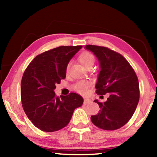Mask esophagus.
<instances>
[{
    "mask_svg": "<svg viewBox=\"0 0 157 157\" xmlns=\"http://www.w3.org/2000/svg\"><path fill=\"white\" fill-rule=\"evenodd\" d=\"M92 101L89 99V98H84V105H88V104H90V103H91Z\"/></svg>",
    "mask_w": 157,
    "mask_h": 157,
    "instance_id": "obj_1",
    "label": "esophagus"
}]
</instances>
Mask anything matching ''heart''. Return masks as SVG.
Returning a JSON list of instances; mask_svg holds the SVG:
<instances>
[{
    "mask_svg": "<svg viewBox=\"0 0 157 157\" xmlns=\"http://www.w3.org/2000/svg\"><path fill=\"white\" fill-rule=\"evenodd\" d=\"M79 60L81 63L83 65L85 68L88 67L90 65H94V62H95V58L94 55L91 53L84 52L82 53L80 56L79 57ZM69 68V65L67 66V68H66V71H68ZM90 82H84L82 81L79 82L78 83H77L75 85V89L78 91V92L80 93V94H86L87 91V89H88L89 87L90 86Z\"/></svg>",
    "mask_w": 157,
    "mask_h": 157,
    "instance_id": "heart-1",
    "label": "heart"
}]
</instances>
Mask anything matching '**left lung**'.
<instances>
[{
  "label": "left lung",
  "instance_id": "1",
  "mask_svg": "<svg viewBox=\"0 0 157 157\" xmlns=\"http://www.w3.org/2000/svg\"><path fill=\"white\" fill-rule=\"evenodd\" d=\"M99 62L100 72L95 88L96 94H109L107 101L97 102L100 108L91 120L105 130H115L124 126L136 110L139 100L137 76L129 62L121 54L106 47L87 45Z\"/></svg>",
  "mask_w": 157,
  "mask_h": 157
}]
</instances>
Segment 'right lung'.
Returning a JSON list of instances; mask_svg holds the SVG:
<instances>
[{
  "instance_id": "add662e5",
  "label": "right lung",
  "mask_w": 157,
  "mask_h": 157,
  "mask_svg": "<svg viewBox=\"0 0 157 157\" xmlns=\"http://www.w3.org/2000/svg\"><path fill=\"white\" fill-rule=\"evenodd\" d=\"M82 46H59L37 55L23 73L21 85V102L28 118L44 132L63 128L73 111L84 100L75 93L55 96L56 84L66 78L70 60Z\"/></svg>"
}]
</instances>
